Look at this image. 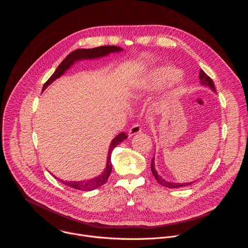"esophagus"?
Listing matches in <instances>:
<instances>
[{
    "label": "esophagus",
    "instance_id": "obj_1",
    "mask_svg": "<svg viewBox=\"0 0 248 248\" xmlns=\"http://www.w3.org/2000/svg\"><path fill=\"white\" fill-rule=\"evenodd\" d=\"M141 130H142V127H141V125L138 124H133V125L130 127V129L128 130V135H129V136H132V135H134V134L139 133Z\"/></svg>",
    "mask_w": 248,
    "mask_h": 248
}]
</instances>
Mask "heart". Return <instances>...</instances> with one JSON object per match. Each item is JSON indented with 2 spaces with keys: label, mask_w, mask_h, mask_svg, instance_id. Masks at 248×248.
Listing matches in <instances>:
<instances>
[{
  "label": "heart",
  "mask_w": 248,
  "mask_h": 248,
  "mask_svg": "<svg viewBox=\"0 0 248 248\" xmlns=\"http://www.w3.org/2000/svg\"><path fill=\"white\" fill-rule=\"evenodd\" d=\"M178 73L172 68H160L155 74V82L157 84H164L171 79H173Z\"/></svg>",
  "instance_id": "obj_1"
}]
</instances>
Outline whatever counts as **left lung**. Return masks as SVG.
<instances>
[{
  "label": "left lung",
  "mask_w": 248,
  "mask_h": 248,
  "mask_svg": "<svg viewBox=\"0 0 248 248\" xmlns=\"http://www.w3.org/2000/svg\"><path fill=\"white\" fill-rule=\"evenodd\" d=\"M199 78H200V83L202 85H206V86H209L212 90H213L214 92H216V88H215V85H214V82L213 80L211 79L210 77H208L203 70L201 69L200 70V74H199ZM151 170H152V173L154 174L156 181L162 185L163 186H166V187H169V188H178V187H183V186H189L191 185L192 183H186V184H174V183H170V182H167L165 181L164 179H162L161 176L157 173L156 170H155V164H154V157L151 161Z\"/></svg>",
  "instance_id": "1"
}]
</instances>
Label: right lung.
Listing matches in <instances>:
<instances>
[{
  "mask_svg": "<svg viewBox=\"0 0 248 248\" xmlns=\"http://www.w3.org/2000/svg\"><path fill=\"white\" fill-rule=\"evenodd\" d=\"M120 51H123V48L118 47V46H101V47L92 48V49H77V50H75L74 52L68 54L66 56V58L60 63V65L55 70V73L51 76V78L43 85L42 90H45V88L48 85H50L54 80L59 78L62 75H63L65 70H67L70 65L74 64L75 62H77L78 60H82V59L100 58L103 56H107L110 53L120 52ZM126 138H127V135L124 132H121L112 140L109 153H108L107 166H106V169L101 175L97 176V178H95V179H92L89 181H83V182H63L62 180L60 182L67 186H70L75 189L82 190V191H90V190L96 189V188L100 187L101 186L105 185L106 183H107L109 176H110V173L112 171V162H111L112 152L118 144L123 142V141ZM55 179H57V178H55ZM57 180L59 181V179H57Z\"/></svg>",
  "mask_w": 248,
  "mask_h": 248,
  "instance_id": "obj_1",
  "label": "right lung"
}]
</instances>
